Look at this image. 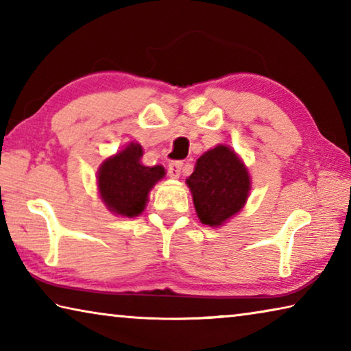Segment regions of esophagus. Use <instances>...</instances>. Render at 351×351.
<instances>
[{
	"mask_svg": "<svg viewBox=\"0 0 351 351\" xmlns=\"http://www.w3.org/2000/svg\"><path fill=\"white\" fill-rule=\"evenodd\" d=\"M181 170H182L181 161H173L169 164V175H170V178H173V180H178V178H180Z\"/></svg>",
	"mask_w": 351,
	"mask_h": 351,
	"instance_id": "obj_1",
	"label": "esophagus"
}]
</instances>
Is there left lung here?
I'll list each match as a JSON object with an SVG mask.
<instances>
[{
  "instance_id": "obj_1",
  "label": "left lung",
  "mask_w": 351,
  "mask_h": 351,
  "mask_svg": "<svg viewBox=\"0 0 351 351\" xmlns=\"http://www.w3.org/2000/svg\"><path fill=\"white\" fill-rule=\"evenodd\" d=\"M186 184L199 221L219 228L246 206L252 182L234 148L218 144L197 159Z\"/></svg>"
}]
</instances>
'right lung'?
<instances>
[{
    "mask_svg": "<svg viewBox=\"0 0 351 351\" xmlns=\"http://www.w3.org/2000/svg\"><path fill=\"white\" fill-rule=\"evenodd\" d=\"M144 148L130 142L111 154L97 170V190L106 209L117 217H139L148 203V195L165 178L162 165L142 164Z\"/></svg>",
    "mask_w": 351,
    "mask_h": 351,
    "instance_id": "1",
    "label": "right lung"
}]
</instances>
